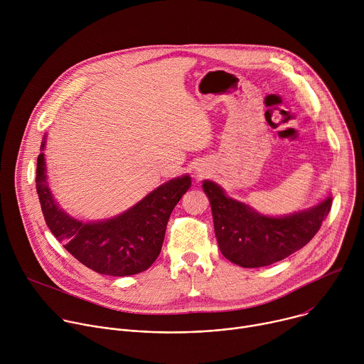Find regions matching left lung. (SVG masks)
Returning a JSON list of instances; mask_svg holds the SVG:
<instances>
[{
  "label": "left lung",
  "instance_id": "1",
  "mask_svg": "<svg viewBox=\"0 0 364 364\" xmlns=\"http://www.w3.org/2000/svg\"><path fill=\"white\" fill-rule=\"evenodd\" d=\"M203 190L210 200L220 252L242 268L268 267L304 247L320 230L333 201L327 197L308 210L269 218L228 197L213 181H203Z\"/></svg>",
  "mask_w": 364,
  "mask_h": 364
}]
</instances>
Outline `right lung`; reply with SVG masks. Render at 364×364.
<instances>
[{
  "label": "right lung",
  "mask_w": 364,
  "mask_h": 364,
  "mask_svg": "<svg viewBox=\"0 0 364 364\" xmlns=\"http://www.w3.org/2000/svg\"><path fill=\"white\" fill-rule=\"evenodd\" d=\"M44 144L46 141L41 149ZM190 186L188 176L173 178L122 215L85 223L70 218L58 205L47 184L44 154L37 159L36 188L46 225L80 264L102 275H135L155 262L163 247L170 215Z\"/></svg>",
  "instance_id": "obj_1"
}]
</instances>
